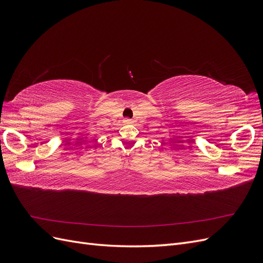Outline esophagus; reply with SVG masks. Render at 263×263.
<instances>
[{"label": "esophagus", "mask_w": 263, "mask_h": 263, "mask_svg": "<svg viewBox=\"0 0 263 263\" xmlns=\"http://www.w3.org/2000/svg\"><path fill=\"white\" fill-rule=\"evenodd\" d=\"M126 124H132L133 123V119H130V118H125V121H124Z\"/></svg>", "instance_id": "obj_1"}]
</instances>
